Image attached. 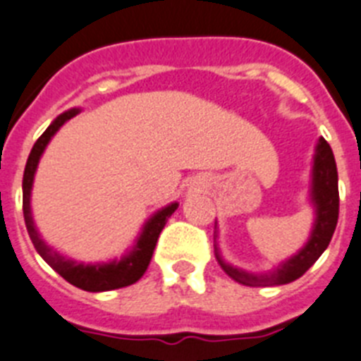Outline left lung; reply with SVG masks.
Masks as SVG:
<instances>
[{
    "label": "left lung",
    "mask_w": 361,
    "mask_h": 361,
    "mask_svg": "<svg viewBox=\"0 0 361 361\" xmlns=\"http://www.w3.org/2000/svg\"><path fill=\"white\" fill-rule=\"evenodd\" d=\"M312 202L316 205V224L312 229V237L308 244L299 251L298 255L288 259L284 264L279 266L271 274H247L242 269L226 264L216 255L218 264L222 266L233 281L244 286H277V284L292 283L301 277L308 268L321 257V253L330 244L334 235L338 214H340V192H338V169L332 148L321 137L317 143L316 157H314V172H312Z\"/></svg>",
    "instance_id": "left-lung-1"
}]
</instances>
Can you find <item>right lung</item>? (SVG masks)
Listing matches in <instances>:
<instances>
[{
    "label": "right lung",
    "mask_w": 361,
    "mask_h": 361,
    "mask_svg": "<svg viewBox=\"0 0 361 361\" xmlns=\"http://www.w3.org/2000/svg\"><path fill=\"white\" fill-rule=\"evenodd\" d=\"M78 114V110H69L66 114L59 115L53 123L49 124V128L45 130L44 134L38 137V141L32 147L31 154H29V159H27L25 172H23V218H25L27 231H29V237H31L32 244H35L36 251L40 253L42 259L51 266V268L56 271L59 275H62L68 283H71L73 286H77L80 290H86V292H108V290L123 288V286H130V284L137 283L139 279L143 277V274L147 271L148 264H150V259H152L154 247H156V242L159 238V233L165 227L166 218L171 216L178 209V204H172L169 207L157 211L150 220L145 226L141 237H139L137 244L134 246V250L130 251L128 255L123 257V259L117 262H110V264H82V262H75L71 259H66L63 255L56 253L54 250H51L47 244L40 238L38 231H36L35 222H32L31 214V189H32V180H35V172L38 161H40V156L44 154L45 147L51 141L56 130L62 126L66 121H69L71 117Z\"/></svg>",
    "instance_id": "1"
}]
</instances>
